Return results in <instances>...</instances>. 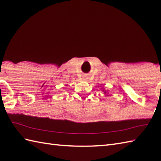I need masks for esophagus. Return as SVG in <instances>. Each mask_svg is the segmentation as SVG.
Masks as SVG:
<instances>
[{"instance_id":"obj_1","label":"esophagus","mask_w":161,"mask_h":161,"mask_svg":"<svg viewBox=\"0 0 161 161\" xmlns=\"http://www.w3.org/2000/svg\"><path fill=\"white\" fill-rule=\"evenodd\" d=\"M86 79H87L86 77H84V80H86Z\"/></svg>"}]
</instances>
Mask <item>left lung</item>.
Here are the masks:
<instances>
[{"mask_svg": "<svg viewBox=\"0 0 161 161\" xmlns=\"http://www.w3.org/2000/svg\"><path fill=\"white\" fill-rule=\"evenodd\" d=\"M103 91V92H104V93H107V91H105V90H102Z\"/></svg>", "mask_w": 161, "mask_h": 161, "instance_id": "1", "label": "left lung"}]
</instances>
